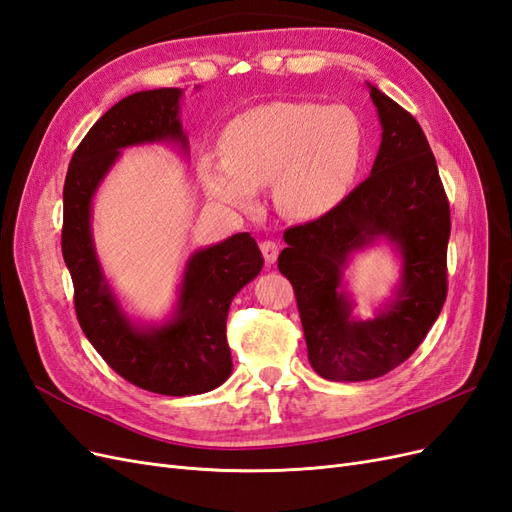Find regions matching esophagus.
Instances as JSON below:
<instances>
[{
  "mask_svg": "<svg viewBox=\"0 0 512 512\" xmlns=\"http://www.w3.org/2000/svg\"><path fill=\"white\" fill-rule=\"evenodd\" d=\"M260 250H262V256H265L269 265H273V262L277 260V254H280V245H277L275 241H262Z\"/></svg>",
  "mask_w": 512,
  "mask_h": 512,
  "instance_id": "esophagus-1",
  "label": "esophagus"
}]
</instances>
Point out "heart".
<instances>
[{"instance_id":"b5f03b06","label":"heart","mask_w":512,"mask_h":512,"mask_svg":"<svg viewBox=\"0 0 512 512\" xmlns=\"http://www.w3.org/2000/svg\"><path fill=\"white\" fill-rule=\"evenodd\" d=\"M220 145L224 160L198 166L213 200L252 211L258 188L273 183L277 209L292 220H316L352 192L365 160V128L342 104L269 102L230 119Z\"/></svg>"}]
</instances>
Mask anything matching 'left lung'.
<instances>
[{"label":"left lung","instance_id":"left-lung-1","mask_svg":"<svg viewBox=\"0 0 512 512\" xmlns=\"http://www.w3.org/2000/svg\"><path fill=\"white\" fill-rule=\"evenodd\" d=\"M378 108L382 143L369 177L322 218L284 232L277 267L288 277L318 376L333 382L374 380L421 346L446 299V247L451 209L418 121L367 83ZM389 240L402 275L379 314L354 319L345 288L352 253Z\"/></svg>","mask_w":512,"mask_h":512}]
</instances>
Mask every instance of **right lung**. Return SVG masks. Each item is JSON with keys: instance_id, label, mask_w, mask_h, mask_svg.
I'll use <instances>...</instances> for the list:
<instances>
[{"instance_id": "obj_1", "label": "right lung", "mask_w": 512, "mask_h": 512, "mask_svg": "<svg viewBox=\"0 0 512 512\" xmlns=\"http://www.w3.org/2000/svg\"><path fill=\"white\" fill-rule=\"evenodd\" d=\"M181 98L183 89L177 87L136 91L94 123L70 160L61 230V252L85 337L121 378L170 397L207 393L228 380V307L265 262L250 232L196 250L185 262L173 314L160 324L132 320L108 284L91 235V203L121 149L175 143L188 153Z\"/></svg>"}]
</instances>
